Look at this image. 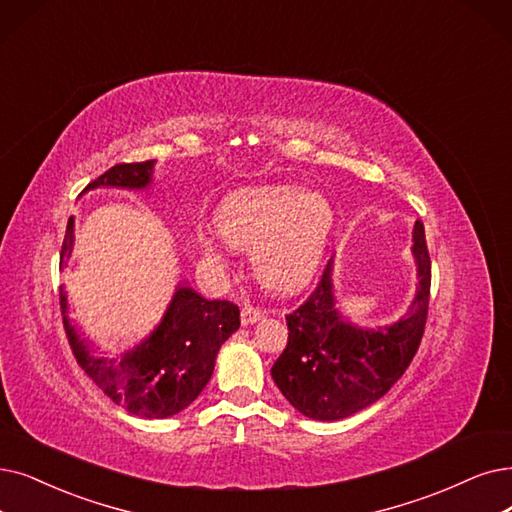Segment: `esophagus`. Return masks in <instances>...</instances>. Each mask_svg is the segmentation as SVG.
Segmentation results:
<instances>
[{
    "instance_id": "1",
    "label": "esophagus",
    "mask_w": 512,
    "mask_h": 512,
    "mask_svg": "<svg viewBox=\"0 0 512 512\" xmlns=\"http://www.w3.org/2000/svg\"><path fill=\"white\" fill-rule=\"evenodd\" d=\"M264 317V313L260 309H254V306H245V309L241 311V325H254L256 321H260Z\"/></svg>"
}]
</instances>
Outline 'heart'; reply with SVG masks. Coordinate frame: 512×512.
I'll use <instances>...</instances> for the list:
<instances>
[{
	"instance_id": "1",
	"label": "heart",
	"mask_w": 512,
	"mask_h": 512,
	"mask_svg": "<svg viewBox=\"0 0 512 512\" xmlns=\"http://www.w3.org/2000/svg\"><path fill=\"white\" fill-rule=\"evenodd\" d=\"M334 208L321 193L294 187H256L231 193L214 216L231 248L252 250L256 279L275 292H296L311 281L334 231ZM195 250L210 271L227 264L222 243L195 233Z\"/></svg>"
}]
</instances>
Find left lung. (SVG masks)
Wrapping results in <instances>:
<instances>
[{
    "label": "left lung",
    "instance_id": "8db88e82",
    "mask_svg": "<svg viewBox=\"0 0 512 512\" xmlns=\"http://www.w3.org/2000/svg\"><path fill=\"white\" fill-rule=\"evenodd\" d=\"M412 252L418 267L416 296L393 325L359 327L336 309L332 264L315 292L288 321V346L271 367L283 397L313 420H342L384 397L412 363L426 325L431 296V256L422 222L414 224Z\"/></svg>",
    "mask_w": 512,
    "mask_h": 512
}]
</instances>
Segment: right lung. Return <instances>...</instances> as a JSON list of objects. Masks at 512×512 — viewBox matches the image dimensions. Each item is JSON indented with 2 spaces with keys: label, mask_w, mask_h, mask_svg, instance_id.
<instances>
[{
  "label": "right lung",
  "mask_w": 512,
  "mask_h": 512,
  "mask_svg": "<svg viewBox=\"0 0 512 512\" xmlns=\"http://www.w3.org/2000/svg\"><path fill=\"white\" fill-rule=\"evenodd\" d=\"M155 159L117 163L84 189L121 187L147 189L153 180ZM73 216L69 218L60 258L73 250ZM60 311L73 355L90 380L113 403L134 416L168 418L189 407L212 378L220 346L239 330V309L229 300H206L187 281L178 288L149 338L117 359L100 357L79 338L67 311V292L60 285Z\"/></svg>",
  "instance_id": "add662e5"
}]
</instances>
